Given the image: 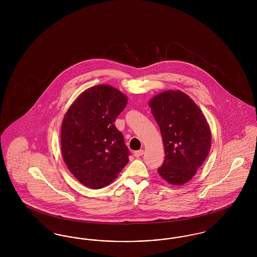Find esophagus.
<instances>
[{
	"label": "esophagus",
	"instance_id": "1",
	"mask_svg": "<svg viewBox=\"0 0 257 257\" xmlns=\"http://www.w3.org/2000/svg\"><path fill=\"white\" fill-rule=\"evenodd\" d=\"M143 154H144V150H143V149H141V150H137V151H135L134 152V156L135 157H137V158L141 157Z\"/></svg>",
	"mask_w": 257,
	"mask_h": 257
}]
</instances>
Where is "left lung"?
I'll use <instances>...</instances> for the list:
<instances>
[{"label": "left lung", "mask_w": 257, "mask_h": 257, "mask_svg": "<svg viewBox=\"0 0 257 257\" xmlns=\"http://www.w3.org/2000/svg\"><path fill=\"white\" fill-rule=\"evenodd\" d=\"M148 105L165 147V161L158 172L171 185L187 183L210 151L212 134L207 120L195 101L180 90L163 91Z\"/></svg>", "instance_id": "left-lung-1"}]
</instances>
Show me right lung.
<instances>
[{"label": "right lung", "mask_w": 257, "mask_h": 257, "mask_svg": "<svg viewBox=\"0 0 257 257\" xmlns=\"http://www.w3.org/2000/svg\"><path fill=\"white\" fill-rule=\"evenodd\" d=\"M127 96L109 85L91 86L75 99L61 124L62 159L80 183L101 189L111 183L129 162L115 119Z\"/></svg>", "instance_id": "right-lung-1"}]
</instances>
